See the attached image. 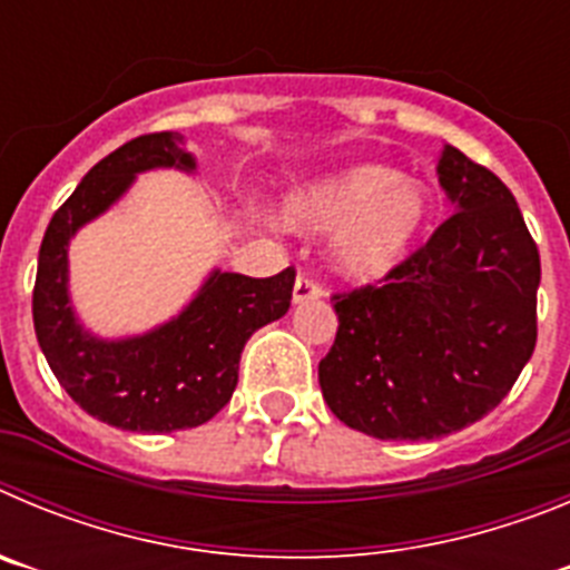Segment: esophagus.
<instances>
[{
    "label": "esophagus",
    "mask_w": 570,
    "mask_h": 570,
    "mask_svg": "<svg viewBox=\"0 0 570 570\" xmlns=\"http://www.w3.org/2000/svg\"><path fill=\"white\" fill-rule=\"evenodd\" d=\"M325 294L322 288V282L314 279L311 274H299L296 276V285H294V302H308V299H320Z\"/></svg>",
    "instance_id": "obj_1"
}]
</instances>
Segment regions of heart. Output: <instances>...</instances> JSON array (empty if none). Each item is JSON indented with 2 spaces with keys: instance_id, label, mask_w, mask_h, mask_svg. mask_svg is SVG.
I'll list each match as a JSON object with an SVG mask.
<instances>
[{
  "instance_id": "b5f03b06",
  "label": "heart",
  "mask_w": 570,
  "mask_h": 570,
  "mask_svg": "<svg viewBox=\"0 0 570 570\" xmlns=\"http://www.w3.org/2000/svg\"><path fill=\"white\" fill-rule=\"evenodd\" d=\"M294 223L342 234L340 265L360 279L394 271L428 223V199L382 165H362L316 185L291 203Z\"/></svg>"
}]
</instances>
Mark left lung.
<instances>
[{
	"instance_id": "left-lung-1",
	"label": "left lung",
	"mask_w": 570,
	"mask_h": 570,
	"mask_svg": "<svg viewBox=\"0 0 570 570\" xmlns=\"http://www.w3.org/2000/svg\"><path fill=\"white\" fill-rule=\"evenodd\" d=\"M451 214L380 282L336 291L322 396L376 440H440L500 405L537 345L540 250L500 176L445 145Z\"/></svg>"
}]
</instances>
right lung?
I'll return each instance as SVG.
<instances>
[{
	"mask_svg": "<svg viewBox=\"0 0 570 570\" xmlns=\"http://www.w3.org/2000/svg\"><path fill=\"white\" fill-rule=\"evenodd\" d=\"M179 142L176 130L142 134L94 165L45 230L33 285V328L59 385L90 416L139 434L214 420L234 396L245 342L288 314L294 296V265L265 279L216 271L188 311L154 334L99 342L79 328L65 288L68 239L119 199L139 170L194 168Z\"/></svg>",
	"mask_w": 570,
	"mask_h": 570,
	"instance_id": "add662e5",
	"label": "right lung"
}]
</instances>
